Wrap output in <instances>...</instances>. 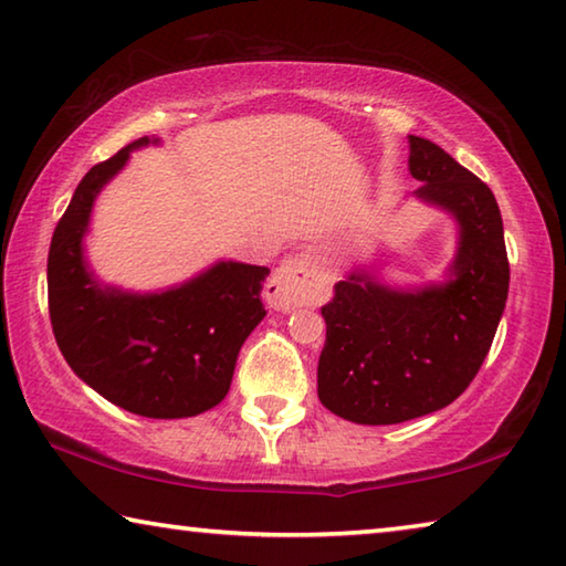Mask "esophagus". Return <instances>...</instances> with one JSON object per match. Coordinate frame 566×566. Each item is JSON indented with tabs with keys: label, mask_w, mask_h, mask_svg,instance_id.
I'll return each mask as SVG.
<instances>
[{
	"label": "esophagus",
	"mask_w": 566,
	"mask_h": 566,
	"mask_svg": "<svg viewBox=\"0 0 566 566\" xmlns=\"http://www.w3.org/2000/svg\"><path fill=\"white\" fill-rule=\"evenodd\" d=\"M319 264L312 252H300L284 260L264 286V296L276 312H290L312 304L319 292Z\"/></svg>",
	"instance_id": "obj_1"
}]
</instances>
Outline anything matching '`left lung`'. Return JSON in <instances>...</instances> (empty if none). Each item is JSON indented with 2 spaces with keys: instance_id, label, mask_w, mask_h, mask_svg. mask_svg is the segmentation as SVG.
<instances>
[{
  "instance_id": "left-lung-1",
  "label": "left lung",
  "mask_w": 566,
  "mask_h": 566,
  "mask_svg": "<svg viewBox=\"0 0 566 566\" xmlns=\"http://www.w3.org/2000/svg\"><path fill=\"white\" fill-rule=\"evenodd\" d=\"M417 202L449 214L457 249L444 280L397 286L354 266L322 306L327 342L317 395L354 424H399L462 395L500 327L510 262L492 189L429 139L409 134Z\"/></svg>"
}]
</instances>
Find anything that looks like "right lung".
I'll list each match as a JSON object with an SVG mask.
<instances>
[{"label": "right lung", "mask_w": 566, "mask_h": 566, "mask_svg": "<svg viewBox=\"0 0 566 566\" xmlns=\"http://www.w3.org/2000/svg\"><path fill=\"white\" fill-rule=\"evenodd\" d=\"M142 137L92 167L54 229L46 286L54 339L66 364L112 405L149 419L197 417L227 397L244 339L264 319L270 270L219 260L187 282L134 292L102 282L84 249L99 191Z\"/></svg>", "instance_id": "1"}]
</instances>
